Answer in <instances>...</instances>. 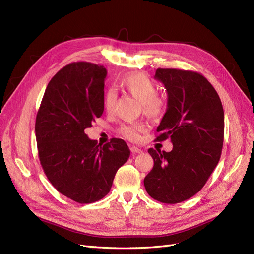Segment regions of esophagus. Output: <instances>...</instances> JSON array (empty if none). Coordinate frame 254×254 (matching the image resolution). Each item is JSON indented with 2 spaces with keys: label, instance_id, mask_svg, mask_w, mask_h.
Wrapping results in <instances>:
<instances>
[{
  "label": "esophagus",
  "instance_id": "1",
  "mask_svg": "<svg viewBox=\"0 0 254 254\" xmlns=\"http://www.w3.org/2000/svg\"><path fill=\"white\" fill-rule=\"evenodd\" d=\"M130 150H131L132 153H141L143 151L141 148L136 147V146H131V147H130Z\"/></svg>",
  "mask_w": 254,
  "mask_h": 254
}]
</instances>
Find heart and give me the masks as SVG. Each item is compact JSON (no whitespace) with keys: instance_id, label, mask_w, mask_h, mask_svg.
Segmentation results:
<instances>
[{"instance_id":"b5f03b06","label":"heart","mask_w":254,"mask_h":254,"mask_svg":"<svg viewBox=\"0 0 254 254\" xmlns=\"http://www.w3.org/2000/svg\"><path fill=\"white\" fill-rule=\"evenodd\" d=\"M121 88L127 93L132 95L140 102L142 112L151 120H158L163 117L166 110L165 98L157 93V86L147 75L142 72H134L126 75L120 81ZM117 94L112 90L107 91L104 98L105 108L108 112L113 111ZM146 130L143 123H131L123 125L120 129V134L125 139L135 142L140 139V134Z\"/></svg>"}]
</instances>
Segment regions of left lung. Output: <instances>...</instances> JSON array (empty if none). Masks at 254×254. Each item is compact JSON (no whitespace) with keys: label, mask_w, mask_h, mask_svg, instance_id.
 I'll return each instance as SVG.
<instances>
[{"label":"left lung","mask_w":254,"mask_h":254,"mask_svg":"<svg viewBox=\"0 0 254 254\" xmlns=\"http://www.w3.org/2000/svg\"><path fill=\"white\" fill-rule=\"evenodd\" d=\"M155 78L168 96L157 141L171 139L173 150L148 149L153 167L144 186L153 199L173 204L197 194L218 164L225 113L216 90L201 74L158 68Z\"/></svg>","instance_id":"obj_1"}]
</instances>
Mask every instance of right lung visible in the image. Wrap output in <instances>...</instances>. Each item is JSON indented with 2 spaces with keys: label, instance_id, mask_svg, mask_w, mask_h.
Returning <instances> with one entry per match:
<instances>
[{
  "label": "right lung",
  "instance_id": "1",
  "mask_svg": "<svg viewBox=\"0 0 254 254\" xmlns=\"http://www.w3.org/2000/svg\"><path fill=\"white\" fill-rule=\"evenodd\" d=\"M107 70L79 61L65 65L44 92L36 118L40 163L59 193L78 203H92L110 191L114 176L130 156L122 139L97 145L84 129L104 112Z\"/></svg>",
  "mask_w": 254,
  "mask_h": 254
}]
</instances>
